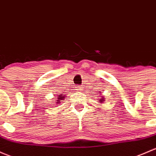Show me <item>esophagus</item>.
Wrapping results in <instances>:
<instances>
[{
    "label": "esophagus",
    "instance_id": "1",
    "mask_svg": "<svg viewBox=\"0 0 156 156\" xmlns=\"http://www.w3.org/2000/svg\"><path fill=\"white\" fill-rule=\"evenodd\" d=\"M77 90H81V87H80L79 86H77Z\"/></svg>",
    "mask_w": 156,
    "mask_h": 156
}]
</instances>
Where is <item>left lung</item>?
I'll use <instances>...</instances> for the list:
<instances>
[{
    "label": "left lung",
    "mask_w": 156,
    "mask_h": 156,
    "mask_svg": "<svg viewBox=\"0 0 156 156\" xmlns=\"http://www.w3.org/2000/svg\"><path fill=\"white\" fill-rule=\"evenodd\" d=\"M99 101L100 102H101V103H102V102H103V101H105V99H104V98H103V97H101V99H99Z\"/></svg>",
    "instance_id": "1"
}]
</instances>
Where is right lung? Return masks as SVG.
I'll return each mask as SVG.
<instances>
[{
	"instance_id": "add662e5",
	"label": "right lung",
	"mask_w": 156,
	"mask_h": 156,
	"mask_svg": "<svg viewBox=\"0 0 156 156\" xmlns=\"http://www.w3.org/2000/svg\"><path fill=\"white\" fill-rule=\"evenodd\" d=\"M64 97H65V96H63V94L59 95V96H58V98H57V104H59V103H60V101H61V100H62V99H64Z\"/></svg>"
}]
</instances>
